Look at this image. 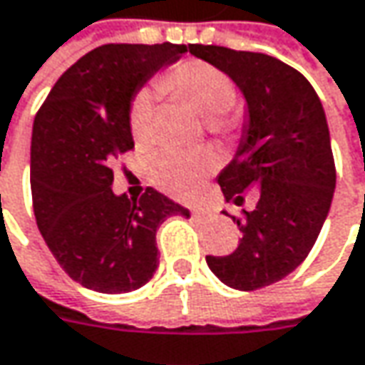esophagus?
Returning <instances> with one entry per match:
<instances>
[{"instance_id":"esophagus-1","label":"esophagus","mask_w":365,"mask_h":365,"mask_svg":"<svg viewBox=\"0 0 365 365\" xmlns=\"http://www.w3.org/2000/svg\"><path fill=\"white\" fill-rule=\"evenodd\" d=\"M192 215H195V217H205V215H211V211L201 210V207H199V210H192Z\"/></svg>"}]
</instances>
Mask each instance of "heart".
Segmentation results:
<instances>
[{"instance_id": "b5f03b06", "label": "heart", "mask_w": 365, "mask_h": 365, "mask_svg": "<svg viewBox=\"0 0 365 365\" xmlns=\"http://www.w3.org/2000/svg\"><path fill=\"white\" fill-rule=\"evenodd\" d=\"M158 90L174 101L189 104L197 115L207 120L226 117L236 104V90L230 78L217 67L189 59L176 65L158 80ZM154 106L148 94H139L131 104L129 129L135 143H145L152 129ZM215 166L213 158L182 150H164L152 160V178L155 187L178 199H189L201 189L203 178Z\"/></svg>"}]
</instances>
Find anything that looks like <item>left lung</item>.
Returning a JSON list of instances; mask_svg holds the SVG:
<instances>
[{"instance_id":"left-lung-1","label":"left lung","mask_w":365,"mask_h":365,"mask_svg":"<svg viewBox=\"0 0 365 365\" xmlns=\"http://www.w3.org/2000/svg\"><path fill=\"white\" fill-rule=\"evenodd\" d=\"M195 57L224 71L246 102L238 150L217 182L224 199L252 211L230 215L242 238L228 257H205L213 275L234 289H259L289 275L308 257L335 192L331 135L314 88L279 59L226 46L191 45Z\"/></svg>"}]
</instances>
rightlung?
<instances>
[{"label":"right lung","instance_id":"obj_1","mask_svg":"<svg viewBox=\"0 0 365 365\" xmlns=\"http://www.w3.org/2000/svg\"><path fill=\"white\" fill-rule=\"evenodd\" d=\"M185 45H102L78 59L36 113L30 189L36 226L63 271L101 294L139 289L158 269L155 232L191 211L148 187L115 195L113 160L135 148L129 113L135 94Z\"/></svg>","mask_w":365,"mask_h":365}]
</instances>
